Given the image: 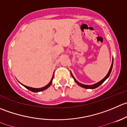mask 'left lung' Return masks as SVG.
<instances>
[{
    "mask_svg": "<svg viewBox=\"0 0 127 127\" xmlns=\"http://www.w3.org/2000/svg\"><path fill=\"white\" fill-rule=\"evenodd\" d=\"M112 67H113V61H112V63L111 66H110V69H109V72H108L107 74L106 75V76H105V77H104V78L103 79H102L101 81H99V82H98L97 83L94 84H92V85H84V84H82L80 83V82H79L78 81H77V80H76V79L74 78V77L73 75H72V74L71 73V76H72V77H73L74 80V81H75V82H76V83H77V84L79 85V86H81V87H84V88H85V89H93L97 88V87H99V86H100V85H101L102 84L103 82H104V81H105V80H106L107 79L108 77H109V76H110V72H111V71H112Z\"/></svg>",
    "mask_w": 127,
    "mask_h": 127,
    "instance_id": "1",
    "label": "left lung"
}]
</instances>
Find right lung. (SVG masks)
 <instances>
[{
  "label": "right lung",
  "mask_w": 127,
  "mask_h": 127,
  "mask_svg": "<svg viewBox=\"0 0 127 127\" xmlns=\"http://www.w3.org/2000/svg\"><path fill=\"white\" fill-rule=\"evenodd\" d=\"M53 77H54V75H53V76L52 79H51V81H50V82H49L48 84H47L46 86H45V87H41V88H33V87H28V86H25V85L22 84H21L23 85V86H24L25 87H26V88H27V89H28L30 90V91H32V92H41V91H44V90H45V89H47V88H48V87H50V86H51V84H52V81H53Z\"/></svg>",
  "instance_id": "add662e5"
}]
</instances>
